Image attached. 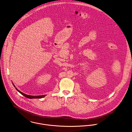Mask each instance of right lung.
I'll list each match as a JSON object with an SVG mask.
<instances>
[{
	"label": "right lung",
	"mask_w": 132,
	"mask_h": 132,
	"mask_svg": "<svg viewBox=\"0 0 132 132\" xmlns=\"http://www.w3.org/2000/svg\"><path fill=\"white\" fill-rule=\"evenodd\" d=\"M14 85V84H13ZM16 90L19 92H20L22 95H24L25 97H26L27 98H42V97H44V96H45V95H38V96H31V95H27V94H24V93H22V92H21V91H20L19 90H18L17 88H16Z\"/></svg>",
	"instance_id": "add662e5"
}]
</instances>
